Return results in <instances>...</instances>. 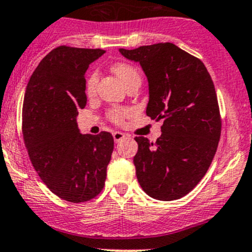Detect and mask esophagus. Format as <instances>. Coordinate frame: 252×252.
<instances>
[{
	"label": "esophagus",
	"instance_id": "esophagus-1",
	"mask_svg": "<svg viewBox=\"0 0 252 252\" xmlns=\"http://www.w3.org/2000/svg\"><path fill=\"white\" fill-rule=\"evenodd\" d=\"M124 138H126V135H124L122 131H114V133H113L114 142H119L121 140H123Z\"/></svg>",
	"mask_w": 252,
	"mask_h": 252
}]
</instances>
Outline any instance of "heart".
<instances>
[{"label":"heart","instance_id":"heart-1","mask_svg":"<svg viewBox=\"0 0 252 252\" xmlns=\"http://www.w3.org/2000/svg\"><path fill=\"white\" fill-rule=\"evenodd\" d=\"M112 70H113L114 74L121 79L126 85H128L130 81L135 80V79H140L139 70L136 69L133 64H130V63L118 62L116 63V64H113ZM97 83H98V72L97 70H93V72L89 74V77L86 78V81H85L86 95L93 96L94 94H95L96 88H97ZM129 113H130V111L126 110V108L116 107V108H112V110L108 112V118H110L113 123L119 124L123 122V119L126 118Z\"/></svg>","mask_w":252,"mask_h":252}]
</instances>
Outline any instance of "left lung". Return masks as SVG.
I'll list each match as a JSON object with an SVG mask.
<instances>
[{
	"mask_svg": "<svg viewBox=\"0 0 252 252\" xmlns=\"http://www.w3.org/2000/svg\"><path fill=\"white\" fill-rule=\"evenodd\" d=\"M149 81L146 114L163 121L156 142L136 136V178L149 196L172 201L189 194L207 172L220 138V107L205 64L171 42L121 48Z\"/></svg>",
	"mask_w": 252,
	"mask_h": 252,
	"instance_id": "left-lung-1",
	"label": "left lung"
}]
</instances>
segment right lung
Segmentation results:
<instances>
[{"label":"right lung","mask_w":252,"mask_h":252,"mask_svg":"<svg viewBox=\"0 0 252 252\" xmlns=\"http://www.w3.org/2000/svg\"><path fill=\"white\" fill-rule=\"evenodd\" d=\"M103 53L56 47L30 77L23 102V138L35 171L53 194L75 204L100 194L113 151L112 134H80L77 124L86 105L84 75Z\"/></svg>","instance_id":"right-lung-1"}]
</instances>
